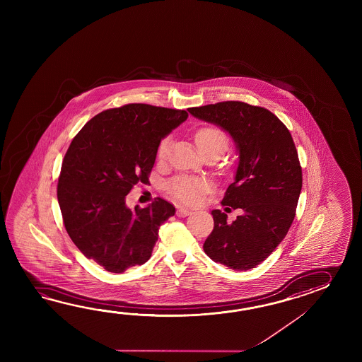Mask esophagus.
Segmentation results:
<instances>
[{
  "instance_id": "esophagus-1",
  "label": "esophagus",
  "mask_w": 362,
  "mask_h": 362,
  "mask_svg": "<svg viewBox=\"0 0 362 362\" xmlns=\"http://www.w3.org/2000/svg\"><path fill=\"white\" fill-rule=\"evenodd\" d=\"M190 214H192V211L187 209V208L181 207L177 209L178 217H186V216H189Z\"/></svg>"
}]
</instances>
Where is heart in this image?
<instances>
[{"instance_id":"b5f03b06","label":"heart","mask_w":362,"mask_h":362,"mask_svg":"<svg viewBox=\"0 0 362 362\" xmlns=\"http://www.w3.org/2000/svg\"><path fill=\"white\" fill-rule=\"evenodd\" d=\"M195 142L199 147L200 151L216 150L220 154H223V150L228 146V137L220 128L209 125V127L200 128L199 131L197 132ZM170 144H172V139L170 136L164 137L160 141L156 150V156L159 160L167 159V156L170 154ZM167 187H168V192L176 199L186 204H195L202 199L203 194L209 189V184L206 180L189 177V176H178L170 181Z\"/></svg>"}]
</instances>
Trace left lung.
<instances>
[{
    "label": "left lung",
    "instance_id": "1",
    "mask_svg": "<svg viewBox=\"0 0 362 362\" xmlns=\"http://www.w3.org/2000/svg\"><path fill=\"white\" fill-rule=\"evenodd\" d=\"M194 117L229 133L238 153L233 184L223 206L242 215L214 209V230L203 250L215 262L234 270L252 269L285 238L301 192V168L293 137L267 108L238 100L187 108Z\"/></svg>",
    "mask_w": 362,
    "mask_h": 362
}]
</instances>
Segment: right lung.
I'll list each match as a JSON object with an SVG mask.
<instances>
[{"label":"right lung","instance_id":"add662e5","mask_svg":"<svg viewBox=\"0 0 362 362\" xmlns=\"http://www.w3.org/2000/svg\"><path fill=\"white\" fill-rule=\"evenodd\" d=\"M187 116L185 110L131 103L94 116L72 139L58 203L69 238L107 272L145 264L160 225L175 215L176 208L162 198L131 209L125 197L134 185L148 182L160 141Z\"/></svg>","mask_w":362,"mask_h":362}]
</instances>
